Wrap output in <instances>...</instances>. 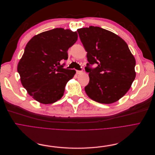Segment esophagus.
I'll return each mask as SVG.
<instances>
[{"label": "esophagus", "mask_w": 155, "mask_h": 155, "mask_svg": "<svg viewBox=\"0 0 155 155\" xmlns=\"http://www.w3.org/2000/svg\"><path fill=\"white\" fill-rule=\"evenodd\" d=\"M83 72L81 71H76L77 74H83Z\"/></svg>", "instance_id": "34e87169"}]
</instances>
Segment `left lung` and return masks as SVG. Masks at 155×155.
Segmentation results:
<instances>
[{
	"mask_svg": "<svg viewBox=\"0 0 155 155\" xmlns=\"http://www.w3.org/2000/svg\"><path fill=\"white\" fill-rule=\"evenodd\" d=\"M77 31L89 62L85 68L90 77L86 93L100 104L119 100L136 78V60L127 44L119 36L100 27L91 26ZM94 63L97 67L90 68L89 64Z\"/></svg>",
	"mask_w": 155,
	"mask_h": 155,
	"instance_id": "obj_1",
	"label": "left lung"
}]
</instances>
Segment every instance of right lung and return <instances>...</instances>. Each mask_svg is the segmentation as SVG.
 Listing matches in <instances>:
<instances>
[{
  "label": "right lung",
  "mask_w": 155,
  "mask_h": 155,
  "mask_svg": "<svg viewBox=\"0 0 155 155\" xmlns=\"http://www.w3.org/2000/svg\"><path fill=\"white\" fill-rule=\"evenodd\" d=\"M77 31L55 28L34 36L18 64L21 82L33 99L51 104L64 95L66 84L76 71L62 68L68 50L78 40Z\"/></svg>",
  "instance_id": "right-lung-1"
}]
</instances>
